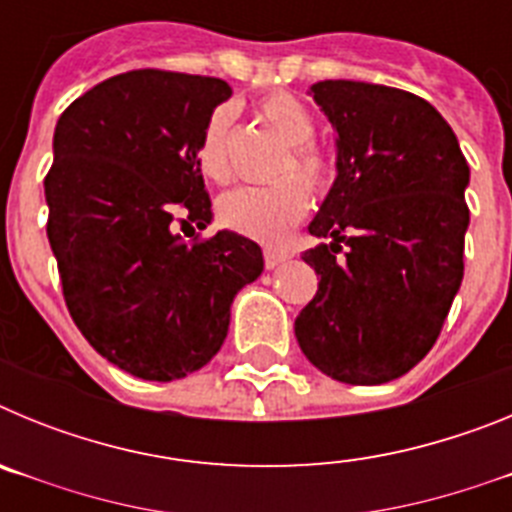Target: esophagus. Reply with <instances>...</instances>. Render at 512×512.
Masks as SVG:
<instances>
[{
	"mask_svg": "<svg viewBox=\"0 0 512 512\" xmlns=\"http://www.w3.org/2000/svg\"><path fill=\"white\" fill-rule=\"evenodd\" d=\"M289 256L279 248H264V261H266V269H277L279 264H284Z\"/></svg>",
	"mask_w": 512,
	"mask_h": 512,
	"instance_id": "1",
	"label": "esophagus"
}]
</instances>
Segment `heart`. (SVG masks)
I'll list each match as a JSON object with an SVG mask.
<instances>
[{
  "label": "heart",
  "instance_id": "heart-1",
  "mask_svg": "<svg viewBox=\"0 0 512 512\" xmlns=\"http://www.w3.org/2000/svg\"><path fill=\"white\" fill-rule=\"evenodd\" d=\"M261 122L271 133L282 140L284 156L279 158L277 179L266 187H241L228 192L220 200V220L225 228L238 230L243 235H251L256 241H282L284 235L292 230L305 217L310 207V197L305 183L312 192H323L330 182V161L320 151L312 138H315V117L310 115L305 104L292 94H269L256 104ZM228 130H230V112L217 110L207 120L202 130L200 146H197V164L205 179L215 184H223L230 179V161H228ZM292 173V177H287ZM301 179L297 183L294 176Z\"/></svg>",
  "mask_w": 512,
  "mask_h": 512
}]
</instances>
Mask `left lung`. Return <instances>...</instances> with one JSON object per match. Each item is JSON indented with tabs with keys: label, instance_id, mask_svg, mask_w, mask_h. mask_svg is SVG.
I'll return each instance as SVG.
<instances>
[{
	"label": "left lung",
	"instance_id": "8db88e82",
	"mask_svg": "<svg viewBox=\"0 0 512 512\" xmlns=\"http://www.w3.org/2000/svg\"><path fill=\"white\" fill-rule=\"evenodd\" d=\"M310 94L336 130V182L307 225L330 243L302 253L320 282L295 336L330 379L392 382L431 351L461 287L467 158L415 94L348 79Z\"/></svg>",
	"mask_w": 512,
	"mask_h": 512
}]
</instances>
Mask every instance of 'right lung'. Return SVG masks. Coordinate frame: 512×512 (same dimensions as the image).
I'll list each match as a JSON object with an SVG mask.
<instances>
[{
	"mask_svg": "<svg viewBox=\"0 0 512 512\" xmlns=\"http://www.w3.org/2000/svg\"><path fill=\"white\" fill-rule=\"evenodd\" d=\"M228 81L138 69L66 107L45 176L48 241L81 336L122 372L174 382L220 351L230 305L264 271L259 243L207 228L197 146Z\"/></svg>",
	"mask_w": 512,
	"mask_h": 512,
	"instance_id": "1",
	"label": "right lung"
}]
</instances>
